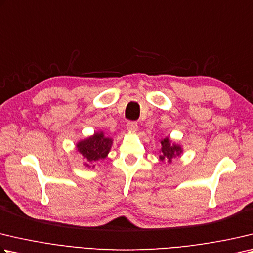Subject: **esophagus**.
Instances as JSON below:
<instances>
[{
  "label": "esophagus",
  "mask_w": 253,
  "mask_h": 253,
  "mask_svg": "<svg viewBox=\"0 0 253 253\" xmlns=\"http://www.w3.org/2000/svg\"><path fill=\"white\" fill-rule=\"evenodd\" d=\"M126 127L129 131H136L137 129H138V125H137L136 122H128Z\"/></svg>",
  "instance_id": "esophagus-1"
}]
</instances>
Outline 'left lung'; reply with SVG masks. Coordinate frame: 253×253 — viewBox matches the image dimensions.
<instances>
[{
    "label": "left lung",
    "mask_w": 253,
    "mask_h": 253,
    "mask_svg": "<svg viewBox=\"0 0 253 253\" xmlns=\"http://www.w3.org/2000/svg\"><path fill=\"white\" fill-rule=\"evenodd\" d=\"M160 145H162V148H160L159 159L162 162H168L170 164L172 162V158L177 157L182 153L181 146L174 144L169 139V137L160 140Z\"/></svg>",
    "instance_id": "1"
}]
</instances>
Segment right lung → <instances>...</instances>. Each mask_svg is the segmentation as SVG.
Segmentation results:
<instances>
[{
    "mask_svg": "<svg viewBox=\"0 0 253 253\" xmlns=\"http://www.w3.org/2000/svg\"><path fill=\"white\" fill-rule=\"evenodd\" d=\"M113 139L105 136L103 131L95 132L93 136L77 142V150L85 160L86 167H95V163L107 157L112 148Z\"/></svg>",
    "mask_w": 253,
    "mask_h": 253,
    "instance_id": "obj_1",
    "label": "right lung"
}]
</instances>
